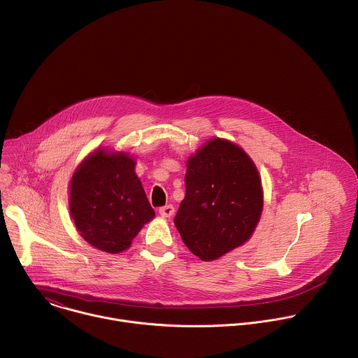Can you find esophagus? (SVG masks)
<instances>
[{
    "label": "esophagus",
    "instance_id": "1",
    "mask_svg": "<svg viewBox=\"0 0 358 358\" xmlns=\"http://www.w3.org/2000/svg\"><path fill=\"white\" fill-rule=\"evenodd\" d=\"M159 214L163 218H171L173 214H174V207L173 206H164V207L159 208Z\"/></svg>",
    "mask_w": 358,
    "mask_h": 358
}]
</instances>
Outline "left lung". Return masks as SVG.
I'll return each mask as SVG.
<instances>
[{
  "label": "left lung",
  "mask_w": 358,
  "mask_h": 358,
  "mask_svg": "<svg viewBox=\"0 0 358 358\" xmlns=\"http://www.w3.org/2000/svg\"><path fill=\"white\" fill-rule=\"evenodd\" d=\"M262 198L258 170L246 152L214 138L187 163L185 196L174 224L194 255L213 261L250 238Z\"/></svg>",
  "instance_id": "1"
}]
</instances>
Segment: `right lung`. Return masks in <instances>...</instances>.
Listing matches in <instances>:
<instances>
[{"label": "right lung", "instance_id": "obj_1", "mask_svg": "<svg viewBox=\"0 0 358 358\" xmlns=\"http://www.w3.org/2000/svg\"><path fill=\"white\" fill-rule=\"evenodd\" d=\"M134 166L124 152L97 150L71 181V215L78 231L86 242L108 253L127 249L155 217Z\"/></svg>", "mask_w": 358, "mask_h": 358}]
</instances>
